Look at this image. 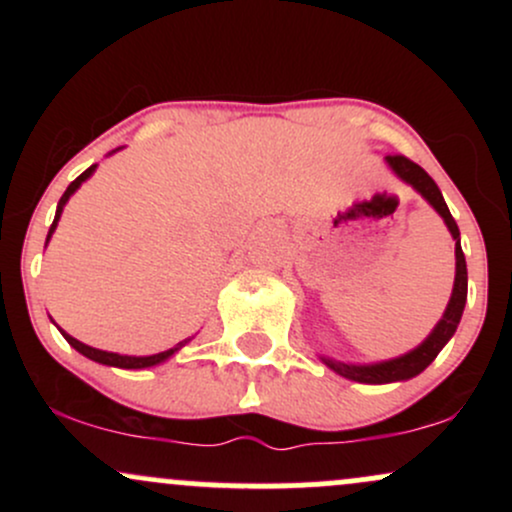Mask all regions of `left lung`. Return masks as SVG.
<instances>
[{"label":"left lung","mask_w":512,"mask_h":512,"mask_svg":"<svg viewBox=\"0 0 512 512\" xmlns=\"http://www.w3.org/2000/svg\"><path fill=\"white\" fill-rule=\"evenodd\" d=\"M385 163L399 180L407 182L409 187H414V190L436 209V214L445 221V226H448L450 236L455 240V284H452L448 308H445L438 325L433 327L424 342L416 346V349L407 351V354L378 363H344L337 361V358L320 356V361L337 375H342L346 380H354V383L366 385L402 383V380L416 378L419 373H424V370L433 363V358L443 351V346L450 342L452 334L457 332V325H460L464 313V303H467V262H464V252L460 245V228H457L455 219H452L448 204H445L443 195H440L438 185L424 168L416 166L409 158L385 156Z\"/></svg>","instance_id":"obj_1"}]
</instances>
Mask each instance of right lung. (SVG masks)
Wrapping results in <instances>:
<instances>
[{
  "label": "right lung",
  "mask_w": 512,
  "mask_h": 512,
  "mask_svg": "<svg viewBox=\"0 0 512 512\" xmlns=\"http://www.w3.org/2000/svg\"><path fill=\"white\" fill-rule=\"evenodd\" d=\"M115 151H120V149H115ZM115 151H110V154H115ZM110 154H108V156H110ZM96 168H98V163H96V166L86 168L84 173H81L79 178H76V180L72 182V185L67 187V192H64V195H62L60 204H57V211H55V221H52V226H50V231H48V240L52 238V233H55L57 223H60V216H62L64 207H67L69 197H72L74 192L79 190V187H81V182H86L88 178H91L93 173H96ZM60 332H62V337L67 339V342L72 344L76 351H79V354H84L86 358H91V361H96V363H103V366L125 368V370H144V368H154V366H161V363H166L170 356H175V354H178V351L182 349V346H185L187 342H190V339H185V342L175 344L173 349H168V351H161V354H151V356H125V354H113V351H101V349H93V346H88V344H84V342H79V339H74L72 334H67V332H64V330H60Z\"/></svg>",
  "instance_id": "obj_1"
}]
</instances>
